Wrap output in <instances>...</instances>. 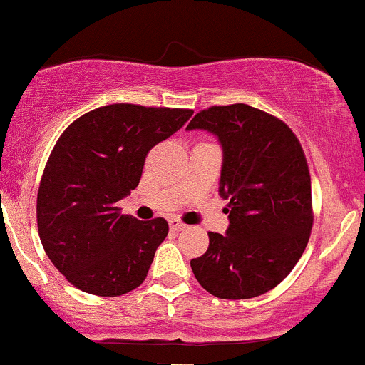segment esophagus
I'll use <instances>...</instances> for the list:
<instances>
[{
    "label": "esophagus",
    "mask_w": 365,
    "mask_h": 365,
    "mask_svg": "<svg viewBox=\"0 0 365 365\" xmlns=\"http://www.w3.org/2000/svg\"><path fill=\"white\" fill-rule=\"evenodd\" d=\"M187 225L182 223V221L178 220H170V230L171 232H182V230H185Z\"/></svg>",
    "instance_id": "1"
}]
</instances>
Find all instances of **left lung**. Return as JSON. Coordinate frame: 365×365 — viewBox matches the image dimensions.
<instances>
[{
    "label": "left lung",
    "mask_w": 365,
    "mask_h": 365,
    "mask_svg": "<svg viewBox=\"0 0 365 365\" xmlns=\"http://www.w3.org/2000/svg\"><path fill=\"white\" fill-rule=\"evenodd\" d=\"M187 130L217 137L220 195L230 200L226 233H209L206 254L190 261L197 282L230 300L273 290L311 237V175L299 139L282 120L249 104L197 113Z\"/></svg>",
    "instance_id": "8db88e82"
}]
</instances>
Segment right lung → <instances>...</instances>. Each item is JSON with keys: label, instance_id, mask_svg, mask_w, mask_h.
Wrapping results in <instances>:
<instances>
[{"label": "right lung", "instance_id": "1", "mask_svg": "<svg viewBox=\"0 0 365 365\" xmlns=\"http://www.w3.org/2000/svg\"><path fill=\"white\" fill-rule=\"evenodd\" d=\"M192 115L110 104L61 133L37 192V226L48 257L78 290L116 297L145 279L168 223L120 215L116 202L139 185L149 150Z\"/></svg>", "mask_w": 365, "mask_h": 365}]
</instances>
